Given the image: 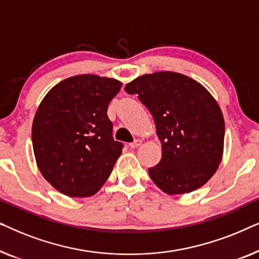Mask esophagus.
<instances>
[{
  "label": "esophagus",
  "instance_id": "esophagus-1",
  "mask_svg": "<svg viewBox=\"0 0 259 259\" xmlns=\"http://www.w3.org/2000/svg\"><path fill=\"white\" fill-rule=\"evenodd\" d=\"M140 145H141V140L140 139H137V140H134L133 143L130 144V147L131 148H136L138 146H140Z\"/></svg>",
  "mask_w": 259,
  "mask_h": 259
}]
</instances>
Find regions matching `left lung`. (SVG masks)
<instances>
[{"instance_id": "8db88e82", "label": "left lung", "mask_w": 259, "mask_h": 259, "mask_svg": "<svg viewBox=\"0 0 259 259\" xmlns=\"http://www.w3.org/2000/svg\"><path fill=\"white\" fill-rule=\"evenodd\" d=\"M128 94L153 116L162 157L148 175L167 194H183L208 182L221 164L225 125L212 95L189 76L173 72L141 75L127 83Z\"/></svg>"}]
</instances>
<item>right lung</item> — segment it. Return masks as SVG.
<instances>
[{"label":"right lung","mask_w":259,"mask_h":259,"mask_svg":"<svg viewBox=\"0 0 259 259\" xmlns=\"http://www.w3.org/2000/svg\"><path fill=\"white\" fill-rule=\"evenodd\" d=\"M121 84L91 74L72 76L38 106L31 130L35 159L59 192L93 196L111 175L123 144L113 138L107 108Z\"/></svg>","instance_id":"add662e5"}]
</instances>
